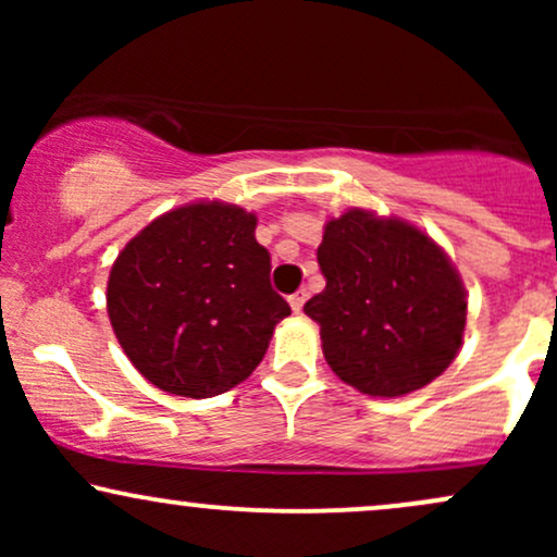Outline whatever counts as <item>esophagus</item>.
Segmentation results:
<instances>
[{
  "label": "esophagus",
  "instance_id": "esophagus-1",
  "mask_svg": "<svg viewBox=\"0 0 557 557\" xmlns=\"http://www.w3.org/2000/svg\"><path fill=\"white\" fill-rule=\"evenodd\" d=\"M287 300H290V309H293V311H296V314H298V311H300V309H304V304H306V293H304V290L293 293V296H290V298H287Z\"/></svg>",
  "mask_w": 557,
  "mask_h": 557
}]
</instances>
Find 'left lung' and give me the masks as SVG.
Listing matches in <instances>:
<instances>
[{"label": "left lung", "instance_id": "1", "mask_svg": "<svg viewBox=\"0 0 557 557\" xmlns=\"http://www.w3.org/2000/svg\"><path fill=\"white\" fill-rule=\"evenodd\" d=\"M317 261L327 285L304 311L343 382L398 398L450 367L463 341L466 290L430 235L398 216L350 209L324 225Z\"/></svg>", "mask_w": 557, "mask_h": 557}]
</instances>
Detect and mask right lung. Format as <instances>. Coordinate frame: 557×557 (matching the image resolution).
I'll return each mask as SVG.
<instances>
[{
    "mask_svg": "<svg viewBox=\"0 0 557 557\" xmlns=\"http://www.w3.org/2000/svg\"><path fill=\"white\" fill-rule=\"evenodd\" d=\"M257 216L198 201L157 216L120 251L107 311L125 356L151 385L212 398L240 385L290 306L270 285Z\"/></svg>",
    "mask_w": 557,
    "mask_h": 557,
    "instance_id": "right-lung-1",
    "label": "right lung"
}]
</instances>
